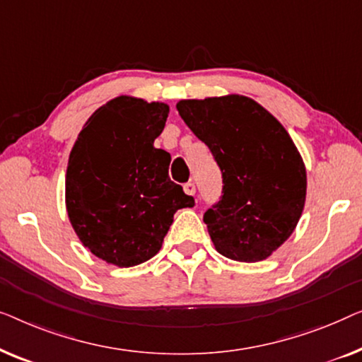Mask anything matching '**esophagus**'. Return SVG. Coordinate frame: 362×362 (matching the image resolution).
Listing matches in <instances>:
<instances>
[{
    "label": "esophagus",
    "instance_id": "esophagus-1",
    "mask_svg": "<svg viewBox=\"0 0 362 362\" xmlns=\"http://www.w3.org/2000/svg\"><path fill=\"white\" fill-rule=\"evenodd\" d=\"M183 190H185L187 195H195V192H197L195 183H193V182H187V183H183Z\"/></svg>",
    "mask_w": 362,
    "mask_h": 362
}]
</instances>
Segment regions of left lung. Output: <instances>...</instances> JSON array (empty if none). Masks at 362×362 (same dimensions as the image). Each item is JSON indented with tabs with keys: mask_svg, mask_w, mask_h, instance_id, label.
Segmentation results:
<instances>
[{
	"mask_svg": "<svg viewBox=\"0 0 362 362\" xmlns=\"http://www.w3.org/2000/svg\"><path fill=\"white\" fill-rule=\"evenodd\" d=\"M177 110L221 172V195L203 215L216 251L239 262L271 256L293 233L307 195L288 132L246 96L182 100Z\"/></svg>",
	"mask_w": 362,
	"mask_h": 362,
	"instance_id": "1",
	"label": "left lung"
}]
</instances>
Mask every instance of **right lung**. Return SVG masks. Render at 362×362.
I'll list each match as a JSON object with an SVG mask.
<instances>
[{
    "label": "right lung",
    "mask_w": 362,
    "mask_h": 362,
    "mask_svg": "<svg viewBox=\"0 0 362 362\" xmlns=\"http://www.w3.org/2000/svg\"><path fill=\"white\" fill-rule=\"evenodd\" d=\"M169 106L119 96L91 115L70 152L65 202L75 233L95 256L132 267L156 256L174 213L195 200L169 177L156 149Z\"/></svg>",
    "instance_id": "obj_1"
}]
</instances>
